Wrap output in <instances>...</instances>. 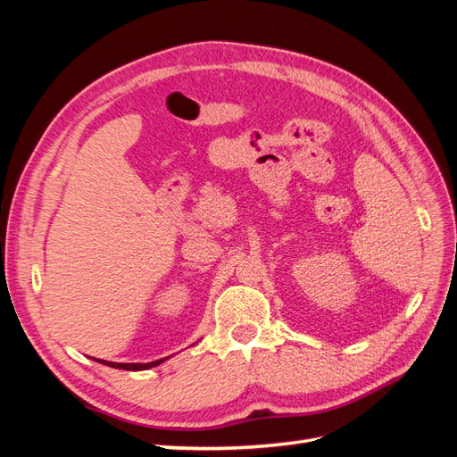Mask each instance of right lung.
Wrapping results in <instances>:
<instances>
[{
	"instance_id": "obj_1",
	"label": "right lung",
	"mask_w": 457,
	"mask_h": 457,
	"mask_svg": "<svg viewBox=\"0 0 457 457\" xmlns=\"http://www.w3.org/2000/svg\"><path fill=\"white\" fill-rule=\"evenodd\" d=\"M165 361V358H162V361H154V362H148V364H118V362H106V361H99L101 364H106L110 368H118V370H129V371H139V370H148L152 366H158Z\"/></svg>"
}]
</instances>
